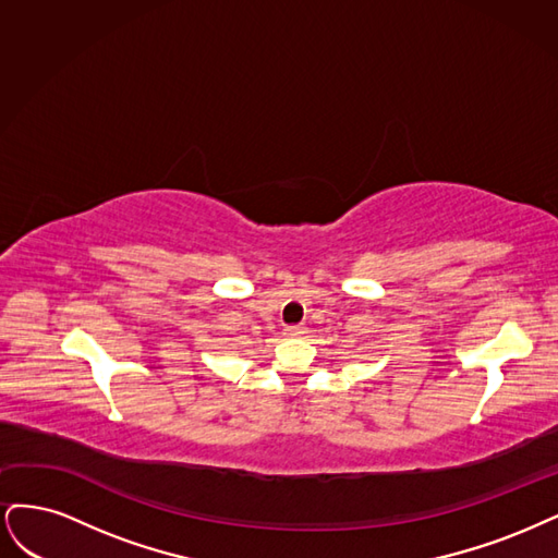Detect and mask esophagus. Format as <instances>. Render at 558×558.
<instances>
[{"mask_svg":"<svg viewBox=\"0 0 558 558\" xmlns=\"http://www.w3.org/2000/svg\"><path fill=\"white\" fill-rule=\"evenodd\" d=\"M303 333H305V327H303V325L284 327V336H290V338H299V336H303Z\"/></svg>","mask_w":558,"mask_h":558,"instance_id":"34e87169","label":"esophagus"}]
</instances>
